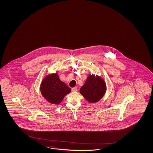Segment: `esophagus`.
I'll list each match as a JSON object with an SVG mask.
<instances>
[{
  "label": "esophagus",
  "instance_id": "1",
  "mask_svg": "<svg viewBox=\"0 0 153 153\" xmlns=\"http://www.w3.org/2000/svg\"><path fill=\"white\" fill-rule=\"evenodd\" d=\"M77 90V87H76V86L72 88V91H76Z\"/></svg>",
  "mask_w": 153,
  "mask_h": 153
}]
</instances>
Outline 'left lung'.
Wrapping results in <instances>:
<instances>
[{"label": "left lung", "instance_id": "obj_1", "mask_svg": "<svg viewBox=\"0 0 153 153\" xmlns=\"http://www.w3.org/2000/svg\"><path fill=\"white\" fill-rule=\"evenodd\" d=\"M79 91L88 102H96L100 100L105 94L106 84L100 77L90 74Z\"/></svg>", "mask_w": 153, "mask_h": 153}]
</instances>
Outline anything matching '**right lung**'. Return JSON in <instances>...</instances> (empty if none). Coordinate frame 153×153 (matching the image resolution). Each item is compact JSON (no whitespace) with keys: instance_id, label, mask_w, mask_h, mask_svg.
Wrapping results in <instances>:
<instances>
[{"instance_id":"add662e5","label":"right lung","mask_w":153,"mask_h":153,"mask_svg":"<svg viewBox=\"0 0 153 153\" xmlns=\"http://www.w3.org/2000/svg\"><path fill=\"white\" fill-rule=\"evenodd\" d=\"M40 90L42 97L51 104H59L71 89L61 81L57 74H49L42 79Z\"/></svg>"}]
</instances>
